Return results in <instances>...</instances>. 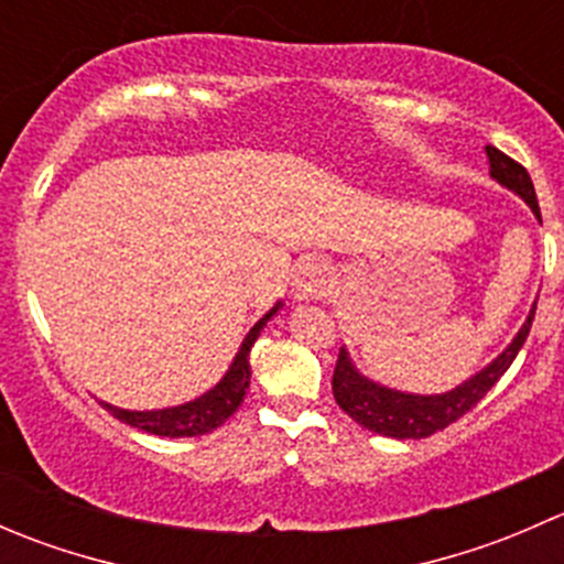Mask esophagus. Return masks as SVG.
<instances>
[{
	"label": "esophagus",
	"mask_w": 564,
	"mask_h": 564,
	"mask_svg": "<svg viewBox=\"0 0 564 564\" xmlns=\"http://www.w3.org/2000/svg\"><path fill=\"white\" fill-rule=\"evenodd\" d=\"M329 289H333V278L322 261H303L294 270L292 292L297 300H322L327 297Z\"/></svg>",
	"instance_id": "esophagus-1"
}]
</instances>
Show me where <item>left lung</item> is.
Here are the masks:
<instances>
[{"instance_id":"8db88e82","label":"left lung","mask_w":564,"mask_h":564,"mask_svg":"<svg viewBox=\"0 0 564 564\" xmlns=\"http://www.w3.org/2000/svg\"><path fill=\"white\" fill-rule=\"evenodd\" d=\"M486 155L494 180H497L499 185L508 187V191H513L516 196L524 198L529 209L534 213V218L540 220L538 196H534V185L532 180H529L527 169L491 144L486 147ZM534 308H538V303L532 305L527 322L521 324L516 338L510 340V346L497 357V360L488 362L482 371H477L475 377L460 382L458 388L440 392V395H417V392L384 388V384L362 377L355 368V362H351L349 351L340 349L333 373L335 401H338V406L344 409L357 425L373 431V434L392 436V440H425V436L436 434V431L447 429V425L456 423L458 417H464V414L469 412V409L475 406L499 379H502V373L508 371L510 362L516 360V355H519L521 346H524L529 327H532Z\"/></svg>"}]
</instances>
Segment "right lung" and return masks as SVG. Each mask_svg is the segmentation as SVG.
<instances>
[{"mask_svg": "<svg viewBox=\"0 0 564 564\" xmlns=\"http://www.w3.org/2000/svg\"><path fill=\"white\" fill-rule=\"evenodd\" d=\"M281 305L283 303H275V308L267 311V314L250 327V333L246 335V340H242L240 351H237L229 371L224 373V379H220L213 390L204 392V395L193 398V401L187 403H180V406L152 409V412H130V409L111 406V403L106 401L100 403H104L117 420L155 436H172V440H180V436H202L220 429V425L240 409L242 398H246V390L250 384V346L256 344V338H259V333L264 329V324L281 311Z\"/></svg>", "mask_w": 564, "mask_h": 564, "instance_id": "add662e5", "label": "right lung"}]
</instances>
